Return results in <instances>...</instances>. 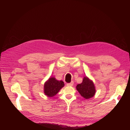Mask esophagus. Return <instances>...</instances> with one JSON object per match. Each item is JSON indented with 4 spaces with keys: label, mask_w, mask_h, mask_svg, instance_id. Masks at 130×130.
Returning <instances> with one entry per match:
<instances>
[{
    "label": "esophagus",
    "mask_w": 130,
    "mask_h": 130,
    "mask_svg": "<svg viewBox=\"0 0 130 130\" xmlns=\"http://www.w3.org/2000/svg\"><path fill=\"white\" fill-rule=\"evenodd\" d=\"M74 84V82L73 81H72L71 82H70V83H67V86H72Z\"/></svg>",
    "instance_id": "1"
}]
</instances>
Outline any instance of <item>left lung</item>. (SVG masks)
Here are the masks:
<instances>
[{"mask_svg":"<svg viewBox=\"0 0 130 130\" xmlns=\"http://www.w3.org/2000/svg\"><path fill=\"white\" fill-rule=\"evenodd\" d=\"M76 89L81 95L86 99L93 97L95 93L93 82L87 77H84L82 83L76 86Z\"/></svg>","mask_w":130,"mask_h":130,"instance_id":"8db88e82","label":"left lung"}]
</instances>
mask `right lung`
Segmentation results:
<instances>
[{"mask_svg": "<svg viewBox=\"0 0 130 130\" xmlns=\"http://www.w3.org/2000/svg\"><path fill=\"white\" fill-rule=\"evenodd\" d=\"M64 85V82L62 81H58L55 78L50 77L44 84V93L49 97H53L56 95Z\"/></svg>", "mask_w": 130, "mask_h": 130, "instance_id": "right-lung-1", "label": "right lung"}]
</instances>
